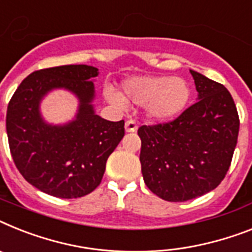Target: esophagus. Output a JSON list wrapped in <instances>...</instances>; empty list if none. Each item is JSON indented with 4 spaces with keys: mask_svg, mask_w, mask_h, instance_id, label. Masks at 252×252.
<instances>
[{
    "mask_svg": "<svg viewBox=\"0 0 252 252\" xmlns=\"http://www.w3.org/2000/svg\"><path fill=\"white\" fill-rule=\"evenodd\" d=\"M124 128H126V132H137L138 126H137L134 120H126Z\"/></svg>",
    "mask_w": 252,
    "mask_h": 252,
    "instance_id": "esophagus-1",
    "label": "esophagus"
}]
</instances>
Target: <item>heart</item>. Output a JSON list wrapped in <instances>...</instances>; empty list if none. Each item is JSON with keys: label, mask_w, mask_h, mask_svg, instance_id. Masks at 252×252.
<instances>
[{"label": "heart", "mask_w": 252, "mask_h": 252, "mask_svg": "<svg viewBox=\"0 0 252 252\" xmlns=\"http://www.w3.org/2000/svg\"><path fill=\"white\" fill-rule=\"evenodd\" d=\"M123 96L111 88L105 97L115 106H124L126 101L146 105L147 115L156 122H169L181 115L191 101V87L183 78L169 75H134L122 84Z\"/></svg>", "instance_id": "b5f03b06"}]
</instances>
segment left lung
<instances>
[{
	"label": "left lung",
	"instance_id": "obj_1",
	"mask_svg": "<svg viewBox=\"0 0 252 252\" xmlns=\"http://www.w3.org/2000/svg\"><path fill=\"white\" fill-rule=\"evenodd\" d=\"M189 71L197 102L173 122L138 129L143 181L165 201H188L217 188L237 145L240 119L228 90Z\"/></svg>",
	"mask_w": 252,
	"mask_h": 252
}]
</instances>
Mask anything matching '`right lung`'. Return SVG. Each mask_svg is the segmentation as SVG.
Instances as JSON below:
<instances>
[{
	"instance_id": "obj_1",
	"label": "right lung",
	"mask_w": 252,
	"mask_h": 252,
	"mask_svg": "<svg viewBox=\"0 0 252 252\" xmlns=\"http://www.w3.org/2000/svg\"><path fill=\"white\" fill-rule=\"evenodd\" d=\"M98 69L63 65L32 73L8 102L6 130L19 172L39 191L60 198L83 197L101 183L106 161L124 137V120L109 122L94 113V79ZM54 89L78 98L76 118L50 125L40 102Z\"/></svg>"
}]
</instances>
